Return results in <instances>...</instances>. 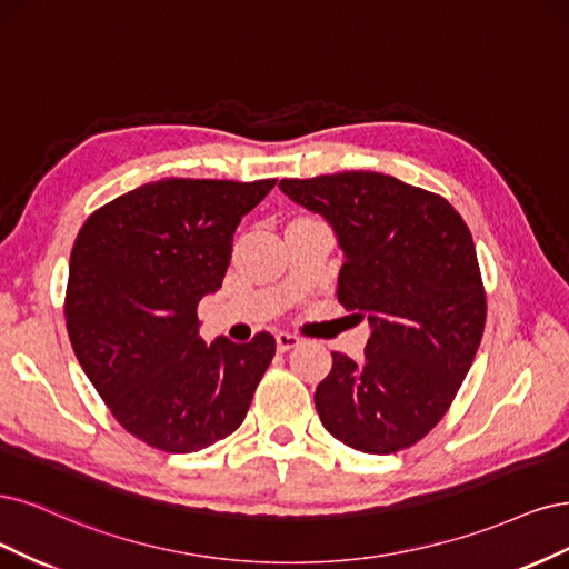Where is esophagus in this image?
<instances>
[{"mask_svg":"<svg viewBox=\"0 0 569 569\" xmlns=\"http://www.w3.org/2000/svg\"><path fill=\"white\" fill-rule=\"evenodd\" d=\"M300 342H302V338L296 336V333H286V331L277 333V347H279V352H288V350H292V347H298Z\"/></svg>","mask_w":569,"mask_h":569,"instance_id":"34e87169","label":"esophagus"}]
</instances>
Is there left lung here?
Wrapping results in <instances>:
<instances>
[{
    "label": "left lung",
    "instance_id": "obj_1",
    "mask_svg": "<svg viewBox=\"0 0 569 569\" xmlns=\"http://www.w3.org/2000/svg\"><path fill=\"white\" fill-rule=\"evenodd\" d=\"M279 189L333 227L345 252L338 302L373 328L359 363L333 352L315 395L323 428L363 453L413 447L451 407L485 331L468 224L447 198L380 172Z\"/></svg>",
    "mask_w": 569,
    "mask_h": 569
}]
</instances>
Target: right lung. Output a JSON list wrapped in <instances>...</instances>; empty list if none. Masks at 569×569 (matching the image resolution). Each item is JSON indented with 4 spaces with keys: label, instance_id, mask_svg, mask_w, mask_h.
Here are the masks:
<instances>
[{
    "label": "right lung",
    "instance_id": "right-lung-1",
    "mask_svg": "<svg viewBox=\"0 0 569 569\" xmlns=\"http://www.w3.org/2000/svg\"><path fill=\"white\" fill-rule=\"evenodd\" d=\"M277 179H160L87 217L70 252L72 352L118 423L168 453L229 437L277 340L198 333V302L222 288L238 222Z\"/></svg>",
    "mask_w": 569,
    "mask_h": 569
}]
</instances>
